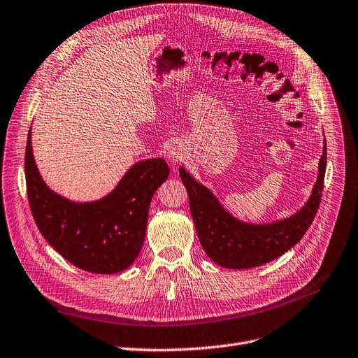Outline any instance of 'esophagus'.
I'll list each match as a JSON object with an SVG mask.
<instances>
[{"instance_id": "esophagus-1", "label": "esophagus", "mask_w": 358, "mask_h": 358, "mask_svg": "<svg viewBox=\"0 0 358 358\" xmlns=\"http://www.w3.org/2000/svg\"><path fill=\"white\" fill-rule=\"evenodd\" d=\"M182 159H183V152H182L180 148H173V150L169 151V160L171 163H175V164L180 163Z\"/></svg>"}]
</instances>
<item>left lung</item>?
<instances>
[{
    "label": "left lung",
    "instance_id": "left-lung-1",
    "mask_svg": "<svg viewBox=\"0 0 358 358\" xmlns=\"http://www.w3.org/2000/svg\"><path fill=\"white\" fill-rule=\"evenodd\" d=\"M324 171L326 142L308 203L292 217L271 224H248L234 219L183 167L179 169V175L188 191L194 224L207 255L226 268H251L278 259L304 236L320 206Z\"/></svg>",
    "mask_w": 358,
    "mask_h": 358
}]
</instances>
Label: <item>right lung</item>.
I'll return each mask as SVG.
<instances>
[{
	"mask_svg": "<svg viewBox=\"0 0 358 358\" xmlns=\"http://www.w3.org/2000/svg\"><path fill=\"white\" fill-rule=\"evenodd\" d=\"M24 175L32 216L48 244L85 271L111 275L129 267L144 245L151 198L170 169L163 159L136 163L110 195L95 203H71L41 179L29 131Z\"/></svg>",
	"mask_w": 358,
	"mask_h": 358,
	"instance_id": "obj_1",
	"label": "right lung"
}]
</instances>
